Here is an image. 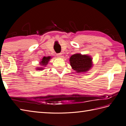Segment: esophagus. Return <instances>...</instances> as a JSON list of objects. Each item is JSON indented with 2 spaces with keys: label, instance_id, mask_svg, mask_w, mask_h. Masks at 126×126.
Masks as SVG:
<instances>
[{
  "label": "esophagus",
  "instance_id": "obj_1",
  "mask_svg": "<svg viewBox=\"0 0 126 126\" xmlns=\"http://www.w3.org/2000/svg\"><path fill=\"white\" fill-rule=\"evenodd\" d=\"M57 57H58V58H61V57H62V54L61 53H57Z\"/></svg>",
  "mask_w": 126,
  "mask_h": 126
}]
</instances>
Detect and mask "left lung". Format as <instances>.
<instances>
[{"instance_id":"1","label":"left lung","mask_w":126,"mask_h":126,"mask_svg":"<svg viewBox=\"0 0 126 126\" xmlns=\"http://www.w3.org/2000/svg\"><path fill=\"white\" fill-rule=\"evenodd\" d=\"M69 61L72 69L77 73H86L93 65V58L90 56L79 53L72 55Z\"/></svg>"}]
</instances>
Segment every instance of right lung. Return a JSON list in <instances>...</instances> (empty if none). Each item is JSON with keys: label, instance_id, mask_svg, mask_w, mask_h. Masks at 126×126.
Segmentation results:
<instances>
[{"label": "right lung", "instance_id": "1", "mask_svg": "<svg viewBox=\"0 0 126 126\" xmlns=\"http://www.w3.org/2000/svg\"><path fill=\"white\" fill-rule=\"evenodd\" d=\"M52 58V57L51 56H44L43 57L42 60H41L39 62V64L41 66V67H37L36 69L37 70H44V69H45V66H46L48 63H49V61Z\"/></svg>", "mask_w": 126, "mask_h": 126}]
</instances>
